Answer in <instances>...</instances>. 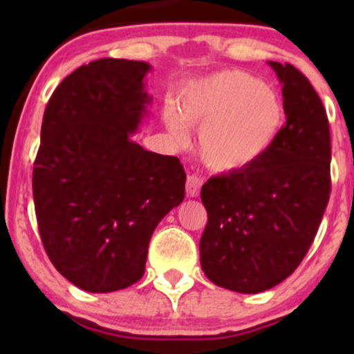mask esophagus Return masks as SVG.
<instances>
[{"mask_svg":"<svg viewBox=\"0 0 354 354\" xmlns=\"http://www.w3.org/2000/svg\"><path fill=\"white\" fill-rule=\"evenodd\" d=\"M201 185H203V180L200 176H196V174H191V176H188V180H186V193H188V196L196 198L198 194H200Z\"/></svg>","mask_w":354,"mask_h":354,"instance_id":"esophagus-1","label":"esophagus"}]
</instances>
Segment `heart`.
Instances as JSON below:
<instances>
[{
  "instance_id": "b5f03b06",
  "label": "heart",
  "mask_w": 354,
  "mask_h": 354,
  "mask_svg": "<svg viewBox=\"0 0 354 354\" xmlns=\"http://www.w3.org/2000/svg\"><path fill=\"white\" fill-rule=\"evenodd\" d=\"M166 126L176 141L185 127L200 128L198 153L218 173L253 165L268 151L283 124V103L270 84L243 70H221L181 91L176 109H166Z\"/></svg>"
}]
</instances>
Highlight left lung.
<instances>
[{
    "label": "left lung",
    "instance_id": "left-lung-1",
    "mask_svg": "<svg viewBox=\"0 0 354 354\" xmlns=\"http://www.w3.org/2000/svg\"><path fill=\"white\" fill-rule=\"evenodd\" d=\"M283 84L286 124L259 160L209 178L200 239L209 281L256 295L286 279L310 250L330 200L331 140L318 93L293 64L268 61Z\"/></svg>",
    "mask_w": 354,
    "mask_h": 354
}]
</instances>
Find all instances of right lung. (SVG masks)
Returning <instances> with one entry per match:
<instances>
[{
  "label": "right lung",
  "mask_w": 354,
  "mask_h": 354,
  "mask_svg": "<svg viewBox=\"0 0 354 354\" xmlns=\"http://www.w3.org/2000/svg\"><path fill=\"white\" fill-rule=\"evenodd\" d=\"M149 70L145 61H91L44 109L33 169L39 234L56 270L89 293L141 279L154 228L185 198L180 160L131 138L151 103Z\"/></svg>",
  "instance_id": "obj_1"
}]
</instances>
